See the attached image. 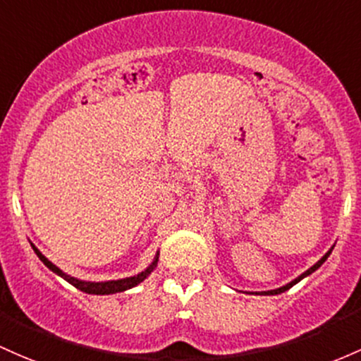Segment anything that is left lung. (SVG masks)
<instances>
[{"mask_svg": "<svg viewBox=\"0 0 361 361\" xmlns=\"http://www.w3.org/2000/svg\"><path fill=\"white\" fill-rule=\"evenodd\" d=\"M331 252H332V250H329V252L326 253V255H324V257H322V259H320V260H319V262H317L315 265H312V267H310V269H308V271H305L302 276H300V277H296V279H295V281H291V283H290V284H286V286H283V288H277V290H272V291H262V295H279V293H283V291L290 290V288H291V286H295V284H296V283H298V281H302V279H303V277H307L308 274H312V272H314V271H317V269H319V267H320V265H322L324 262H326V260H327V257H329V255H331Z\"/></svg>", "mask_w": 361, "mask_h": 361, "instance_id": "obj_1", "label": "left lung"}]
</instances>
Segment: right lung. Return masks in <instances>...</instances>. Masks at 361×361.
Wrapping results in <instances>:
<instances>
[{
  "mask_svg": "<svg viewBox=\"0 0 361 361\" xmlns=\"http://www.w3.org/2000/svg\"><path fill=\"white\" fill-rule=\"evenodd\" d=\"M32 248H34V252L37 253L39 259H41L42 262H44V265H47V267L51 269V271L56 272V274L61 276L65 281H68L71 286H75L77 290H80L84 293H89V295H113V293H121L125 290H130V288L137 286L138 283H142V281H144L145 277H147L150 272L154 271V267H156V264H157V257H156V260H154V262L150 264L144 272H140V274H137L133 277H126V279H118V281H106V283H87V281H78V279H75V277L65 274L61 269H58L53 262H49V260H47L46 257L34 247V245H32Z\"/></svg>",
  "mask_w": 361,
  "mask_h": 361,
  "instance_id": "1",
  "label": "right lung"
}]
</instances>
